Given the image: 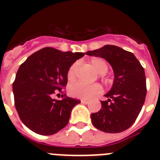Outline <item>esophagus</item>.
I'll use <instances>...</instances> for the list:
<instances>
[{"mask_svg": "<svg viewBox=\"0 0 160 160\" xmlns=\"http://www.w3.org/2000/svg\"><path fill=\"white\" fill-rule=\"evenodd\" d=\"M81 102L82 103V104H88L89 102H90L89 101H87V100H81Z\"/></svg>", "mask_w": 160, "mask_h": 160, "instance_id": "1", "label": "esophagus"}]
</instances>
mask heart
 <instances>
[{
  "label": "heart",
  "mask_w": 160,
  "mask_h": 160,
  "mask_svg": "<svg viewBox=\"0 0 160 160\" xmlns=\"http://www.w3.org/2000/svg\"><path fill=\"white\" fill-rule=\"evenodd\" d=\"M90 63L94 66L96 71L102 77L108 70V65L104 59L101 58H93L90 59ZM78 62H74L70 66L67 71V78L69 80H73L76 75ZM102 88L99 84L87 85L85 83L77 82L71 84L69 87V93L71 96L83 99H90L94 96L101 94Z\"/></svg>",
  "instance_id": "1"
}]
</instances>
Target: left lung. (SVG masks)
Masks as SVG:
<instances>
[{
    "mask_svg": "<svg viewBox=\"0 0 160 160\" xmlns=\"http://www.w3.org/2000/svg\"><path fill=\"white\" fill-rule=\"evenodd\" d=\"M87 54L107 60L114 73L112 87L105 94L108 100L101 101V110L91 114L93 125L107 133L126 131L135 122L145 102L143 67L132 53L115 46L107 45Z\"/></svg>",
    "mask_w": 160,
    "mask_h": 160,
    "instance_id": "obj_1",
    "label": "left lung"
}]
</instances>
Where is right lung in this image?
Masks as SVG:
<instances>
[{
	"label": "right lung",
	"mask_w": 160,
	"mask_h": 160,
	"mask_svg": "<svg viewBox=\"0 0 160 160\" xmlns=\"http://www.w3.org/2000/svg\"><path fill=\"white\" fill-rule=\"evenodd\" d=\"M84 55L46 47L20 66L12 83L14 104L29 129L39 135H51L67 125L72 109L81 101L66 94H62V100L53 96L67 84L70 66Z\"/></svg>",
	"instance_id": "right-lung-1"
}]
</instances>
